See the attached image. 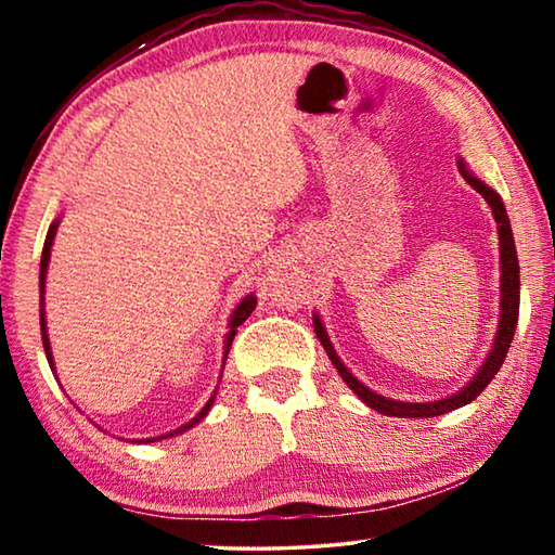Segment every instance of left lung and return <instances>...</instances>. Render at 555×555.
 Returning <instances> with one entry per match:
<instances>
[{
  "label": "left lung",
  "mask_w": 555,
  "mask_h": 555,
  "mask_svg": "<svg viewBox=\"0 0 555 555\" xmlns=\"http://www.w3.org/2000/svg\"><path fill=\"white\" fill-rule=\"evenodd\" d=\"M463 168V176L465 181L475 188L477 193L482 195V198L490 203V208L494 212V220H496V230H500V255H502V308H500V333H496V340L492 345V352L487 357V362L482 364V370L475 374V379L467 384V387L460 389L457 393L448 399H440V401H428V403H401V401H391V399H384L379 393L370 391L364 387L362 382H357L350 372H347L345 364L340 362V357L335 354L331 340H327V335L323 331V323L318 321V315L313 318V325H315V335L321 337V343L325 347L327 357H331V362L335 364V370L340 372V377L347 382V387H350L357 397H360L364 403H367L370 409L379 411V413H387V416H401V418H430V416H440V413H448V411H455L460 406H465L473 399L480 397L485 391L487 384L494 379V374L500 372V367L504 364V357L509 352V345H512V337L516 331V321H519V259H516V247H514V234L509 228V218H506V210H504V203L500 195H496L492 188H487L482 181H477V178L469 176L465 171V164H460Z\"/></svg>",
  "instance_id": "obj_1"
}]
</instances>
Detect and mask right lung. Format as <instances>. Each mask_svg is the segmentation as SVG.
I'll return each instance as SVG.
<instances>
[{
    "mask_svg": "<svg viewBox=\"0 0 555 555\" xmlns=\"http://www.w3.org/2000/svg\"><path fill=\"white\" fill-rule=\"evenodd\" d=\"M55 230H59V222H53L51 228H49V234H46V242H43V251H41V276H39V281H41V306H43V284H46V269H49V259H51V244H53V237H55ZM255 306H257V298L255 296H247L242 300V304L237 306V311L232 313V321H230V333H228V343H224V360H228V352H230V345H232V340H234V333H237V325H242L244 321H247L249 318V313L255 311ZM41 340H43V350H46V357H49V364H53V357H51V343H49V335H46V318H43V308H41ZM212 401H215V397L205 403L203 406V411L198 413V416H195L191 424H185V426H181L178 430H173V434H168V436H176V434H183V430H188L191 426H195L198 424L201 418H205V413L210 411V406H212ZM168 436H162V438H168ZM158 438V440H162ZM154 440V438H152Z\"/></svg>",
    "mask_w": 555,
    "mask_h": 555,
    "instance_id": "1",
    "label": "right lung"
}]
</instances>
